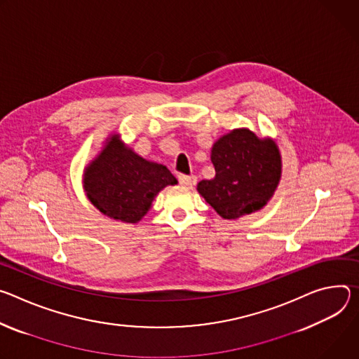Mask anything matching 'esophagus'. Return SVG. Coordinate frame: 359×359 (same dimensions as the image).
Wrapping results in <instances>:
<instances>
[{"mask_svg":"<svg viewBox=\"0 0 359 359\" xmlns=\"http://www.w3.org/2000/svg\"><path fill=\"white\" fill-rule=\"evenodd\" d=\"M178 181L184 187H194L196 184V177L195 175H180Z\"/></svg>","mask_w":359,"mask_h":359,"instance_id":"1","label":"esophagus"}]
</instances>
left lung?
I'll use <instances>...</instances> for the list:
<instances>
[{"label": "left lung", "mask_w": 359, "mask_h": 359, "mask_svg": "<svg viewBox=\"0 0 359 359\" xmlns=\"http://www.w3.org/2000/svg\"><path fill=\"white\" fill-rule=\"evenodd\" d=\"M212 180L196 189L224 219H238L262 210L273 196L283 175V158L276 142L248 128H235L211 148Z\"/></svg>", "instance_id": "left-lung-1"}]
</instances>
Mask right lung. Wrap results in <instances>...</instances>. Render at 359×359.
Segmentation results:
<instances>
[{
    "label": "right lung",
    "mask_w": 359,
    "mask_h": 359,
    "mask_svg": "<svg viewBox=\"0 0 359 359\" xmlns=\"http://www.w3.org/2000/svg\"><path fill=\"white\" fill-rule=\"evenodd\" d=\"M178 181L170 170L138 155L119 134L109 135L83 172L90 203L105 217L126 224L140 222L155 196Z\"/></svg>",
    "instance_id": "add662e5"
}]
</instances>
